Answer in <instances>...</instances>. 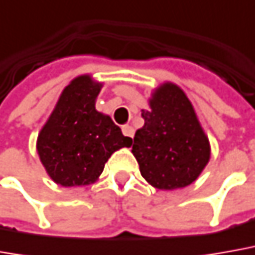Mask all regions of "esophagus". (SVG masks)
<instances>
[{
	"instance_id": "esophagus-1",
	"label": "esophagus",
	"mask_w": 255,
	"mask_h": 255,
	"mask_svg": "<svg viewBox=\"0 0 255 255\" xmlns=\"http://www.w3.org/2000/svg\"><path fill=\"white\" fill-rule=\"evenodd\" d=\"M121 131H123V134L126 135V136H129V138H132V135H134V128L131 127V126H128V124L123 126Z\"/></svg>"
}]
</instances>
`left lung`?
<instances>
[{"label":"left lung","instance_id":"8db88e82","mask_svg":"<svg viewBox=\"0 0 255 255\" xmlns=\"http://www.w3.org/2000/svg\"><path fill=\"white\" fill-rule=\"evenodd\" d=\"M148 105L131 150L142 177L157 190L190 186L211 159V143L193 103L178 85L166 81L153 89Z\"/></svg>","mask_w":255,"mask_h":255}]
</instances>
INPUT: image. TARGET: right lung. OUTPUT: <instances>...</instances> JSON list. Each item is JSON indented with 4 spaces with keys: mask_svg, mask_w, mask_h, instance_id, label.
<instances>
[{
    "mask_svg": "<svg viewBox=\"0 0 255 255\" xmlns=\"http://www.w3.org/2000/svg\"><path fill=\"white\" fill-rule=\"evenodd\" d=\"M102 88L103 82L91 74L74 78L37 135V155L48 177L58 186L96 183L109 157L132 145L110 116L96 110Z\"/></svg>",
    "mask_w": 255,
    "mask_h": 255,
    "instance_id": "obj_1",
    "label": "right lung"
}]
</instances>
